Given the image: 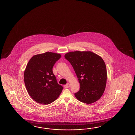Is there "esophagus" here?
<instances>
[{
	"label": "esophagus",
	"instance_id": "esophagus-1",
	"mask_svg": "<svg viewBox=\"0 0 135 135\" xmlns=\"http://www.w3.org/2000/svg\"><path fill=\"white\" fill-rule=\"evenodd\" d=\"M70 86V84H69V83L67 84L66 85H64V88H69Z\"/></svg>",
	"mask_w": 135,
	"mask_h": 135
}]
</instances>
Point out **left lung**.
Instances as JSON below:
<instances>
[{
  "instance_id": "1",
  "label": "left lung",
  "mask_w": 135,
  "mask_h": 135,
  "mask_svg": "<svg viewBox=\"0 0 135 135\" xmlns=\"http://www.w3.org/2000/svg\"><path fill=\"white\" fill-rule=\"evenodd\" d=\"M65 58L74 69L80 83L74 94L80 102L90 104L101 98L107 82V69L101 57L91 51H75L66 53Z\"/></svg>"
}]
</instances>
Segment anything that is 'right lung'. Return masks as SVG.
I'll list each match as a JSON object with an SVG mask.
<instances>
[{
  "label": "right lung",
  "mask_w": 135,
  "mask_h": 135,
  "mask_svg": "<svg viewBox=\"0 0 135 135\" xmlns=\"http://www.w3.org/2000/svg\"><path fill=\"white\" fill-rule=\"evenodd\" d=\"M61 54L47 52L34 55L28 62L24 81L28 93L37 103L47 105L58 98L63 89L53 74V67Z\"/></svg>",
  "instance_id": "1"
}]
</instances>
